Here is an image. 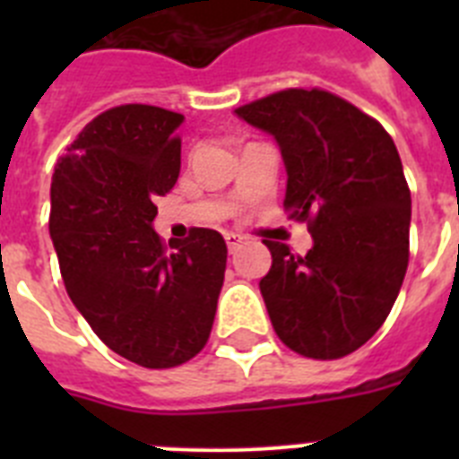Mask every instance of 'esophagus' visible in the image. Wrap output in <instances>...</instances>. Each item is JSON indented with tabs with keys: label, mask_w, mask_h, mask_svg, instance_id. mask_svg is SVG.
<instances>
[{
	"label": "esophagus",
	"mask_w": 459,
	"mask_h": 459,
	"mask_svg": "<svg viewBox=\"0 0 459 459\" xmlns=\"http://www.w3.org/2000/svg\"><path fill=\"white\" fill-rule=\"evenodd\" d=\"M225 243H227V248H230V253H234V250L238 248L243 243V237L241 234H234V232H227L225 234Z\"/></svg>",
	"instance_id": "esophagus-1"
}]
</instances>
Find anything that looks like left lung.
Returning a JSON list of instances; mask_svg holds the SVG:
<instances>
[{
	"mask_svg": "<svg viewBox=\"0 0 459 459\" xmlns=\"http://www.w3.org/2000/svg\"><path fill=\"white\" fill-rule=\"evenodd\" d=\"M273 135L285 163L287 216L307 221L312 248L294 257L264 241L259 280L282 342L310 359H340L386 322L409 264L411 195L379 121L322 89H287L234 109Z\"/></svg>",
	"mask_w": 459,
	"mask_h": 459,
	"instance_id": "1",
	"label": "left lung"
}]
</instances>
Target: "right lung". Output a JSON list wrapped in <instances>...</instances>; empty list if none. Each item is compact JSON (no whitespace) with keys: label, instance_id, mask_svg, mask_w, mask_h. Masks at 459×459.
Segmentation results:
<instances>
[{"label":"right lung","instance_id":"1","mask_svg":"<svg viewBox=\"0 0 459 459\" xmlns=\"http://www.w3.org/2000/svg\"><path fill=\"white\" fill-rule=\"evenodd\" d=\"M184 115L119 105L84 126L50 186V238L73 306L109 350L142 368L200 354L216 317L227 246L197 227L153 230L158 195L179 177Z\"/></svg>","mask_w":459,"mask_h":459}]
</instances>
